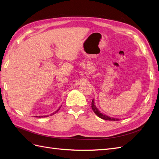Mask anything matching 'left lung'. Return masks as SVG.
I'll return each mask as SVG.
<instances>
[{
  "label": "left lung",
  "mask_w": 159,
  "mask_h": 159,
  "mask_svg": "<svg viewBox=\"0 0 159 159\" xmlns=\"http://www.w3.org/2000/svg\"><path fill=\"white\" fill-rule=\"evenodd\" d=\"M92 110L93 111V112L95 113L96 115H97V116H98L99 117H100L101 119H103V120H109V121H117V120H119V119H116V118L110 117L109 116H105V115H103L102 113H101L100 111L98 110L96 107L95 106V104H94V100H92Z\"/></svg>",
  "instance_id": "1"
}]
</instances>
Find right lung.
<instances>
[{
  "label": "right lung",
  "instance_id": "1",
  "mask_svg": "<svg viewBox=\"0 0 159 159\" xmlns=\"http://www.w3.org/2000/svg\"><path fill=\"white\" fill-rule=\"evenodd\" d=\"M59 109H60V108H59V109H58V110H57V111H56L55 113H53V114H55V113H57V111H59ZM51 116H52V115H51ZM39 117H40V116H39ZM43 117V116H42V117ZM44 117H46V116H44Z\"/></svg>",
  "mask_w": 159,
  "mask_h": 159
}]
</instances>
